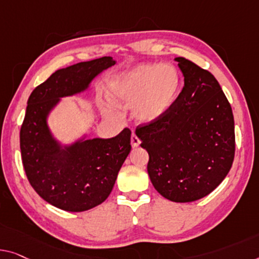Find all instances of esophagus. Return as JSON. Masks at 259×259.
Listing matches in <instances>:
<instances>
[{
  "label": "esophagus",
  "instance_id": "obj_1",
  "mask_svg": "<svg viewBox=\"0 0 259 259\" xmlns=\"http://www.w3.org/2000/svg\"><path fill=\"white\" fill-rule=\"evenodd\" d=\"M130 141H131V145H133L134 148H136V146H138V145L141 144V140H140V138H138V136L135 133L131 134Z\"/></svg>",
  "mask_w": 259,
  "mask_h": 259
}]
</instances>
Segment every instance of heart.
I'll list each match as a JSON object with an SVG mask.
<instances>
[{
	"mask_svg": "<svg viewBox=\"0 0 259 259\" xmlns=\"http://www.w3.org/2000/svg\"><path fill=\"white\" fill-rule=\"evenodd\" d=\"M179 87L180 76L175 66L144 64L115 78L110 96L121 107L134 105L135 116L141 121H152L166 113Z\"/></svg>",
	"mask_w": 259,
	"mask_h": 259,
	"instance_id": "1",
	"label": "heart"
}]
</instances>
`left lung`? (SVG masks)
Segmentation results:
<instances>
[{"label":"left lung","mask_w":259,"mask_h":259,"mask_svg":"<svg viewBox=\"0 0 259 259\" xmlns=\"http://www.w3.org/2000/svg\"><path fill=\"white\" fill-rule=\"evenodd\" d=\"M185 84L165 114L136 126L149 153L148 173L158 193L192 202L213 192L235 157L231 106L209 71L176 58Z\"/></svg>","instance_id":"obj_1"}]
</instances>
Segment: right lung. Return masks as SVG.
<instances>
[{
  "mask_svg": "<svg viewBox=\"0 0 259 259\" xmlns=\"http://www.w3.org/2000/svg\"><path fill=\"white\" fill-rule=\"evenodd\" d=\"M115 65L102 57L58 69L34 88L19 133L26 178L40 198L67 211L88 210L109 196L131 150V131L93 138L61 150L46 125V115L61 96L81 92L100 72Z\"/></svg>",
  "mask_w": 259,
  "mask_h": 259,
  "instance_id": "1",
  "label": "right lung"
}]
</instances>
